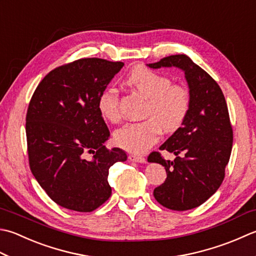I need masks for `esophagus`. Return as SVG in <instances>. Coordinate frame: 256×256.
I'll return each instance as SVG.
<instances>
[{
  "instance_id": "obj_1",
  "label": "esophagus",
  "mask_w": 256,
  "mask_h": 256,
  "mask_svg": "<svg viewBox=\"0 0 256 256\" xmlns=\"http://www.w3.org/2000/svg\"><path fill=\"white\" fill-rule=\"evenodd\" d=\"M128 158H130V161L136 162V163H145V162H146V160H145V158L140 156V155H135V154L128 155Z\"/></svg>"
}]
</instances>
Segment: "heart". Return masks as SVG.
<instances>
[{"label":"heart","instance_id":"b5f03b06","mask_svg":"<svg viewBox=\"0 0 256 256\" xmlns=\"http://www.w3.org/2000/svg\"><path fill=\"white\" fill-rule=\"evenodd\" d=\"M126 82L135 91L148 100L145 121L128 123L114 134L120 148L132 153H143L158 142L162 130L173 133L182 126L191 108V94L180 84H172L166 75L144 66L134 68ZM100 114L110 122H118L121 114L118 95L114 88H105L98 95Z\"/></svg>","mask_w":256,"mask_h":256}]
</instances>
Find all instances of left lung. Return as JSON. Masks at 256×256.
I'll use <instances>...</instances> for the list:
<instances>
[{"mask_svg": "<svg viewBox=\"0 0 256 256\" xmlns=\"http://www.w3.org/2000/svg\"><path fill=\"white\" fill-rule=\"evenodd\" d=\"M150 68H181L186 78L191 108L186 120L160 150L173 153L174 161L152 152L148 161L162 164L166 180L153 195L164 208L186 211L198 208L218 191L225 176L233 144L226 101L215 80L188 55L161 58Z\"/></svg>", "mask_w": 256, "mask_h": 256, "instance_id": "obj_1", "label": "left lung"}]
</instances>
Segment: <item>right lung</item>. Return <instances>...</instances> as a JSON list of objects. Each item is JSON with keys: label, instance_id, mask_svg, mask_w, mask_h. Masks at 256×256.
Wrapping results in <instances>:
<instances>
[{"label": "right lung", "instance_id": "right-lung-1", "mask_svg": "<svg viewBox=\"0 0 256 256\" xmlns=\"http://www.w3.org/2000/svg\"><path fill=\"white\" fill-rule=\"evenodd\" d=\"M123 65L80 58L52 70L32 95L25 124L30 168L60 206L92 212L111 196L108 170L128 156L105 148L110 131L98 98Z\"/></svg>", "mask_w": 256, "mask_h": 256}]
</instances>
